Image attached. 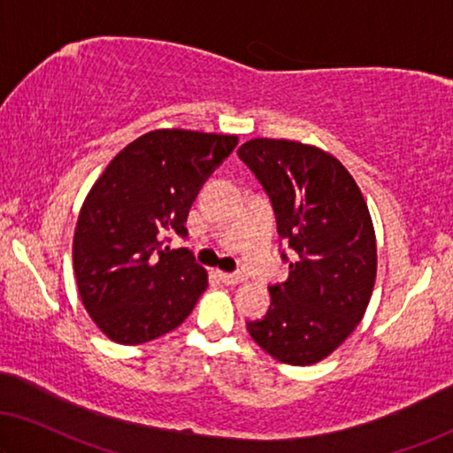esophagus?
I'll list each match as a JSON object with an SVG mask.
<instances>
[{
    "label": "esophagus",
    "instance_id": "1",
    "mask_svg": "<svg viewBox=\"0 0 453 453\" xmlns=\"http://www.w3.org/2000/svg\"><path fill=\"white\" fill-rule=\"evenodd\" d=\"M219 279L226 282V285H238V282L246 280V274L242 273H219Z\"/></svg>",
    "mask_w": 453,
    "mask_h": 453
}]
</instances>
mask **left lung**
I'll list each match as a JSON object with an SVG mask.
<instances>
[{
	"instance_id": "obj_1",
	"label": "left lung",
	"mask_w": 453,
	"mask_h": 453,
	"mask_svg": "<svg viewBox=\"0 0 453 453\" xmlns=\"http://www.w3.org/2000/svg\"><path fill=\"white\" fill-rule=\"evenodd\" d=\"M238 157L265 188L285 240L288 279L270 285V307L248 321L274 360L309 366L354 332L376 279V240L366 201L340 160L315 146L256 138Z\"/></svg>"
}]
</instances>
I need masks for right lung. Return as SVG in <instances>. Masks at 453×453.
Wrapping results in <instances>:
<instances>
[{"mask_svg": "<svg viewBox=\"0 0 453 453\" xmlns=\"http://www.w3.org/2000/svg\"><path fill=\"white\" fill-rule=\"evenodd\" d=\"M235 136L148 132L110 162L81 209L73 266L83 305L110 340L138 346L173 332L207 288L188 248L187 215Z\"/></svg>", "mask_w": 453, "mask_h": 453, "instance_id": "right-lung-1", "label": "right lung"}]
</instances>
